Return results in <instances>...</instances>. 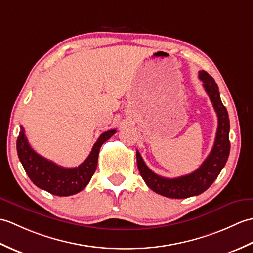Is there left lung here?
<instances>
[{"instance_id":"8db88e82","label":"left lung","mask_w":253,"mask_h":253,"mask_svg":"<svg viewBox=\"0 0 253 253\" xmlns=\"http://www.w3.org/2000/svg\"><path fill=\"white\" fill-rule=\"evenodd\" d=\"M199 79L204 82V87L207 94L209 95L213 108L217 115V131L214 145L203 165L187 175L167 178L157 175L151 171L146 166L142 156L136 151L137 168L145 183L155 193L169 198L183 199L204 193L215 181L225 166L229 149H231V143L228 138L229 118L225 106L221 100L217 84L214 79L204 70L199 71Z\"/></svg>"}]
</instances>
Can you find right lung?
<instances>
[{
  "instance_id": "add662e5",
  "label": "right lung",
  "mask_w": 253,
  "mask_h": 253,
  "mask_svg": "<svg viewBox=\"0 0 253 253\" xmlns=\"http://www.w3.org/2000/svg\"><path fill=\"white\" fill-rule=\"evenodd\" d=\"M116 130L104 132L94 144L88 157L79 167L64 168L37 154L31 148L25 135V128L20 126L17 138V153L22 167L33 184L39 188L56 196H71L81 192L91 181L96 170L99 149Z\"/></svg>"
}]
</instances>
